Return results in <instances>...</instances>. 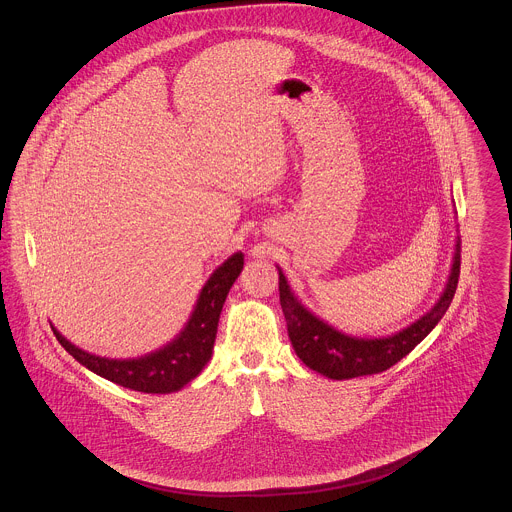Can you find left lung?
Segmentation results:
<instances>
[{"label": "left lung", "instance_id": "left-lung-1", "mask_svg": "<svg viewBox=\"0 0 512 512\" xmlns=\"http://www.w3.org/2000/svg\"><path fill=\"white\" fill-rule=\"evenodd\" d=\"M459 251L461 247L457 237L450 277L440 300L416 322L393 336L383 338L349 336L318 318L294 296L281 267H277L284 320L296 355L312 371L336 381L387 371L424 340L450 308L459 279Z\"/></svg>", "mask_w": 512, "mask_h": 512}]
</instances>
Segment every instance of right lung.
<instances>
[{"label": "right lung", "mask_w": 512, "mask_h": 512, "mask_svg": "<svg viewBox=\"0 0 512 512\" xmlns=\"http://www.w3.org/2000/svg\"><path fill=\"white\" fill-rule=\"evenodd\" d=\"M243 269V253L226 259L202 286L196 306L180 334L157 351L135 359H108L88 353L53 328L58 343L92 373L131 391L167 395L176 393L200 375L212 357L218 322L229 288Z\"/></svg>", "instance_id": "right-lung-1"}]
</instances>
